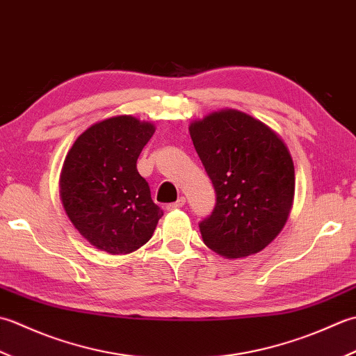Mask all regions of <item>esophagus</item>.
<instances>
[{
	"mask_svg": "<svg viewBox=\"0 0 356 356\" xmlns=\"http://www.w3.org/2000/svg\"><path fill=\"white\" fill-rule=\"evenodd\" d=\"M184 204H186V198L184 197H179L175 202H170V204L165 206V209H168V210H175V209L183 207Z\"/></svg>",
	"mask_w": 356,
	"mask_h": 356,
	"instance_id": "obj_1",
	"label": "esophagus"
}]
</instances>
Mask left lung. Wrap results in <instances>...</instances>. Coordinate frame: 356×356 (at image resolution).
Returning <instances> with one entry per match:
<instances>
[{"label":"left lung","instance_id":"left-lung-1","mask_svg":"<svg viewBox=\"0 0 356 356\" xmlns=\"http://www.w3.org/2000/svg\"><path fill=\"white\" fill-rule=\"evenodd\" d=\"M216 192L200 222L202 241L235 259L269 245L284 227L295 195V168L284 141L264 122L226 108L188 126Z\"/></svg>","mask_w":356,"mask_h":356}]
</instances>
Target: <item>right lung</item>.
<instances>
[{
  "mask_svg": "<svg viewBox=\"0 0 356 356\" xmlns=\"http://www.w3.org/2000/svg\"><path fill=\"white\" fill-rule=\"evenodd\" d=\"M155 126L132 115L107 118L76 138L64 159L60 197L75 229L111 255L130 253L152 238L163 216L136 170Z\"/></svg>",
  "mask_w": 356,
  "mask_h": 356,
  "instance_id": "1",
  "label": "right lung"
}]
</instances>
